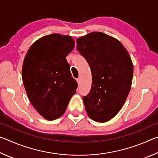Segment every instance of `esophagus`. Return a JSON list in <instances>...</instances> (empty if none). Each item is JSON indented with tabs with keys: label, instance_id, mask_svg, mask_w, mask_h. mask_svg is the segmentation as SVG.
<instances>
[{
	"label": "esophagus",
	"instance_id": "1",
	"mask_svg": "<svg viewBox=\"0 0 158 158\" xmlns=\"http://www.w3.org/2000/svg\"><path fill=\"white\" fill-rule=\"evenodd\" d=\"M77 83H78V84L79 85L80 84H81V79H79V78H78L77 79Z\"/></svg>",
	"mask_w": 158,
	"mask_h": 158
}]
</instances>
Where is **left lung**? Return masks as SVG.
<instances>
[{
  "instance_id": "obj_1",
  "label": "left lung",
  "mask_w": 158,
  "mask_h": 158,
  "mask_svg": "<svg viewBox=\"0 0 158 158\" xmlns=\"http://www.w3.org/2000/svg\"><path fill=\"white\" fill-rule=\"evenodd\" d=\"M77 49L91 69L92 86L83 98L88 116L105 123L123 106L132 86L133 63L118 40L101 32H93L77 39Z\"/></svg>"
}]
</instances>
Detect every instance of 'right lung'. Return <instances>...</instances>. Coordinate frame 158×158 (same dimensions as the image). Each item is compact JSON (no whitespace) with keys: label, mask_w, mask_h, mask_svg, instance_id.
Returning a JSON list of instances; mask_svg holds the SVG:
<instances>
[{"label":"right lung","mask_w":158,"mask_h":158,"mask_svg":"<svg viewBox=\"0 0 158 158\" xmlns=\"http://www.w3.org/2000/svg\"><path fill=\"white\" fill-rule=\"evenodd\" d=\"M74 47L71 36L48 35L31 44L23 60L26 94L36 111L49 121L63 116L78 86L65 58Z\"/></svg>","instance_id":"right-lung-1"}]
</instances>
